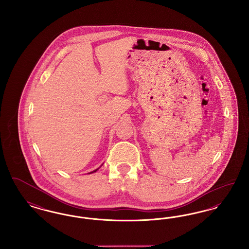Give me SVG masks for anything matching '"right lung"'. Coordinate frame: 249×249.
Returning <instances> with one entry per match:
<instances>
[{
	"label": "right lung",
	"instance_id": "1",
	"mask_svg": "<svg viewBox=\"0 0 249 249\" xmlns=\"http://www.w3.org/2000/svg\"><path fill=\"white\" fill-rule=\"evenodd\" d=\"M97 170H98V169H97ZM97 170H95V171H93V172H96V171H97ZM93 172H91V173H93ZM91 173H90V174H91Z\"/></svg>",
	"mask_w": 249,
	"mask_h": 249
}]
</instances>
